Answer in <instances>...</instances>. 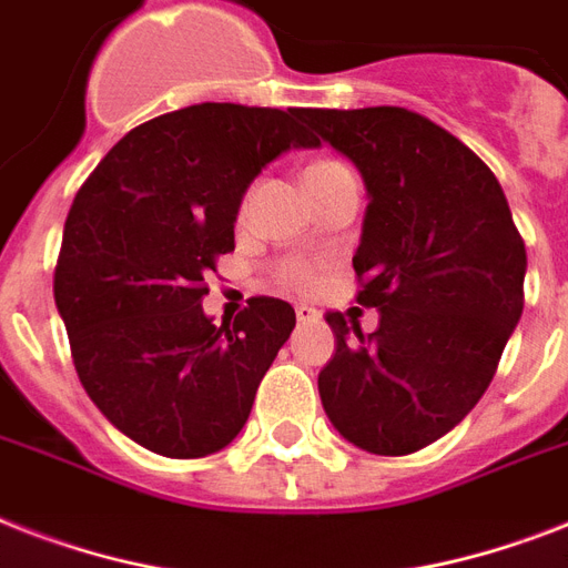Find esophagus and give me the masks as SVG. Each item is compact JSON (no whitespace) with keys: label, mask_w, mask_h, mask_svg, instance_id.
<instances>
[{"label":"esophagus","mask_w":568,"mask_h":568,"mask_svg":"<svg viewBox=\"0 0 568 568\" xmlns=\"http://www.w3.org/2000/svg\"><path fill=\"white\" fill-rule=\"evenodd\" d=\"M294 315H297V321H301V324H312V321H318V310H315V306H306V303L294 306Z\"/></svg>","instance_id":"1"}]
</instances>
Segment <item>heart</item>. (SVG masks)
<instances>
[{
	"instance_id": "obj_1",
	"label": "heart",
	"mask_w": 568,
	"mask_h": 568,
	"mask_svg": "<svg viewBox=\"0 0 568 568\" xmlns=\"http://www.w3.org/2000/svg\"><path fill=\"white\" fill-rule=\"evenodd\" d=\"M347 171L342 162H333V159H318V162H312L306 171H303V182H318L327 180L333 173ZM276 280L288 288H303V285H310V267L303 265V262H283V265L276 267Z\"/></svg>"
}]
</instances>
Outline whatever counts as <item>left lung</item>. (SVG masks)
<instances>
[{
	"instance_id": "1",
	"label": "left lung",
	"mask_w": 568,
	"mask_h": 568,
	"mask_svg": "<svg viewBox=\"0 0 568 568\" xmlns=\"http://www.w3.org/2000/svg\"><path fill=\"white\" fill-rule=\"evenodd\" d=\"M354 162L368 209L354 256L372 336L327 312L336 354L318 374L347 442L404 457L454 430L484 397L525 306V241L493 171L415 111L303 109Z\"/></svg>"
}]
</instances>
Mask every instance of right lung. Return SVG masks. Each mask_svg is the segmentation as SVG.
I'll list each match as a JSON object with an SVG mask.
<instances>
[{
	"label": "right lung",
	"mask_w": 568,
	"mask_h": 568,
	"mask_svg": "<svg viewBox=\"0 0 568 568\" xmlns=\"http://www.w3.org/2000/svg\"><path fill=\"white\" fill-rule=\"evenodd\" d=\"M303 109L200 102L111 146L67 214L55 306L100 413L153 454L226 448L288 342L294 310L250 297L235 321L203 312L205 280L235 250L250 182L288 150L318 146Z\"/></svg>",
	"instance_id": "obj_1"
}]
</instances>
